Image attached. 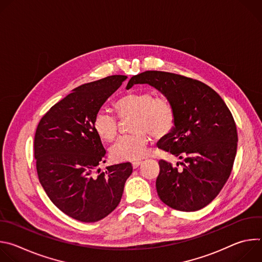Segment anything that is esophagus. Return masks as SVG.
Instances as JSON below:
<instances>
[{"instance_id":"1","label":"esophagus","mask_w":262,"mask_h":262,"mask_svg":"<svg viewBox=\"0 0 262 262\" xmlns=\"http://www.w3.org/2000/svg\"><path fill=\"white\" fill-rule=\"evenodd\" d=\"M142 164V162L141 161H136V162H133V168L134 169H137L140 165Z\"/></svg>"}]
</instances>
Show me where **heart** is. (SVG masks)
I'll use <instances>...</instances> for the list:
<instances>
[{
	"label": "heart",
	"mask_w": 262,
	"mask_h": 262,
	"mask_svg": "<svg viewBox=\"0 0 262 262\" xmlns=\"http://www.w3.org/2000/svg\"><path fill=\"white\" fill-rule=\"evenodd\" d=\"M121 119L134 117L132 135L120 137L110 152L115 161H138L148 150L149 135L155 139H163L171 134L176 123V112L171 100L164 96H155L150 91L132 92L115 103ZM93 127L97 136L110 142L118 133L119 120L107 110L100 108L93 119Z\"/></svg>",
	"instance_id": "heart-1"
}]
</instances>
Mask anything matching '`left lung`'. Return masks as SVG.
Listing matches in <instances>:
<instances>
[{
	"mask_svg": "<svg viewBox=\"0 0 262 262\" xmlns=\"http://www.w3.org/2000/svg\"><path fill=\"white\" fill-rule=\"evenodd\" d=\"M135 84L157 88L176 112L174 129L158 146L183 160V169L159 162L160 199L180 211L203 208L221 192L233 167L237 130L230 110L209 86L180 74L147 70L132 77L126 88Z\"/></svg>",
	"mask_w": 262,
	"mask_h": 262,
	"instance_id": "1",
	"label": "left lung"
}]
</instances>
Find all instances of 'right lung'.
<instances>
[{"instance_id":"add662e5","label":"right lung","mask_w":262,"mask_h":262,"mask_svg":"<svg viewBox=\"0 0 262 262\" xmlns=\"http://www.w3.org/2000/svg\"><path fill=\"white\" fill-rule=\"evenodd\" d=\"M126 78L116 74L73 89L37 126L34 157L39 181L51 201L74 220L97 222L113 211L133 172L130 163L94 172L106 158L94 116Z\"/></svg>"}]
</instances>
